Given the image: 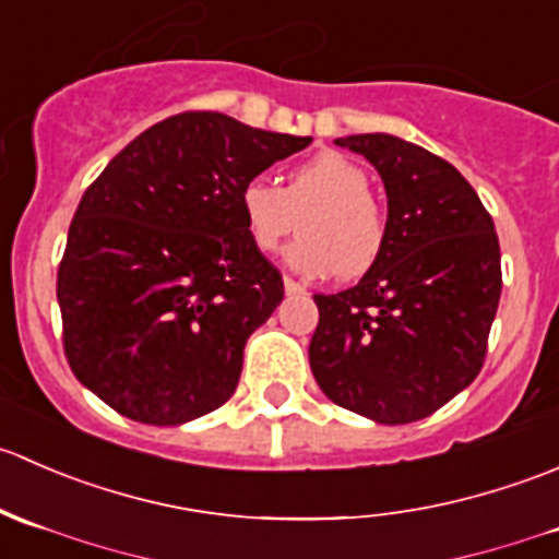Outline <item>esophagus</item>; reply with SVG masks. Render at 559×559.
I'll return each instance as SVG.
<instances>
[{
    "label": "esophagus",
    "mask_w": 559,
    "mask_h": 559,
    "mask_svg": "<svg viewBox=\"0 0 559 559\" xmlns=\"http://www.w3.org/2000/svg\"><path fill=\"white\" fill-rule=\"evenodd\" d=\"M284 289H286V295H302V292H306V284L295 281L292 275H284Z\"/></svg>",
    "instance_id": "34e87169"
}]
</instances>
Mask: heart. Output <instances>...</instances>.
<instances>
[{
	"label": "heart",
	"mask_w": 559,
	"mask_h": 559,
	"mask_svg": "<svg viewBox=\"0 0 559 559\" xmlns=\"http://www.w3.org/2000/svg\"><path fill=\"white\" fill-rule=\"evenodd\" d=\"M240 216L259 251H278L302 218V240L289 262L308 275L359 278L386 246V211L370 191L362 165L335 151H321L286 175L284 189L264 178L240 186Z\"/></svg>",
	"instance_id": "heart-1"
}]
</instances>
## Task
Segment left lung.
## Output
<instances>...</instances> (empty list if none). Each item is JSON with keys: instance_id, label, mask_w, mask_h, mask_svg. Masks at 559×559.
<instances>
[{"instance_id": "1", "label": "left lung", "mask_w": 559, "mask_h": 559, "mask_svg": "<svg viewBox=\"0 0 559 559\" xmlns=\"http://www.w3.org/2000/svg\"><path fill=\"white\" fill-rule=\"evenodd\" d=\"M384 180V253L357 286L313 295L311 370L341 408L408 425L436 414L487 359L503 273L492 216L441 156L394 134H352Z\"/></svg>"}]
</instances>
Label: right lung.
Masks as SVG:
<instances>
[{
	"label": "right lung",
	"instance_id": "right-lung-1",
	"mask_svg": "<svg viewBox=\"0 0 559 559\" xmlns=\"http://www.w3.org/2000/svg\"><path fill=\"white\" fill-rule=\"evenodd\" d=\"M311 138L186 110L132 140L81 197L56 275L61 343L121 416L173 427L222 408L243 346L284 300L238 194Z\"/></svg>",
	"mask_w": 559,
	"mask_h": 559
}]
</instances>
